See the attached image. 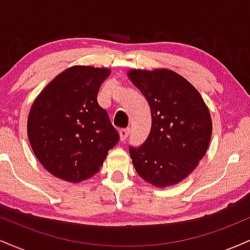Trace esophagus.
I'll use <instances>...</instances> for the list:
<instances>
[{"label":"esophagus","instance_id":"34e87169","mask_svg":"<svg viewBox=\"0 0 250 250\" xmlns=\"http://www.w3.org/2000/svg\"><path fill=\"white\" fill-rule=\"evenodd\" d=\"M129 134H130V129H129V128L121 129V130H120V139H121L122 142L127 140V137L129 136Z\"/></svg>","mask_w":250,"mask_h":250}]
</instances>
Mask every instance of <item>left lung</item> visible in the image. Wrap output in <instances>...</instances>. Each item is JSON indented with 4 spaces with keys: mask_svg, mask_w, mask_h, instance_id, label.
I'll use <instances>...</instances> for the list:
<instances>
[{
    "mask_svg": "<svg viewBox=\"0 0 250 250\" xmlns=\"http://www.w3.org/2000/svg\"><path fill=\"white\" fill-rule=\"evenodd\" d=\"M128 76L151 110L147 140L140 147H129L135 170L155 187L176 185L207 153L210 113L199 91L174 71L135 69Z\"/></svg>",
    "mask_w": 250,
    "mask_h": 250,
    "instance_id": "1",
    "label": "left lung"
}]
</instances>
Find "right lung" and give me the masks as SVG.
Instances as JSON below:
<instances>
[{
  "label": "right lung",
  "instance_id": "right-lung-1",
  "mask_svg": "<svg viewBox=\"0 0 250 250\" xmlns=\"http://www.w3.org/2000/svg\"><path fill=\"white\" fill-rule=\"evenodd\" d=\"M107 68L75 65L41 91L28 117V137L41 165L59 179L80 182L102 167L120 135L97 102Z\"/></svg>",
  "mask_w": 250,
  "mask_h": 250
}]
</instances>
